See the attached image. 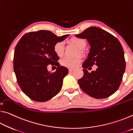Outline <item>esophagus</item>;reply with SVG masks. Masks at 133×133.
<instances>
[{"instance_id": "esophagus-1", "label": "esophagus", "mask_w": 133, "mask_h": 133, "mask_svg": "<svg viewBox=\"0 0 133 133\" xmlns=\"http://www.w3.org/2000/svg\"><path fill=\"white\" fill-rule=\"evenodd\" d=\"M74 70H75V69H73V68H70V69H69V72H70V73H71V72L73 71Z\"/></svg>"}]
</instances>
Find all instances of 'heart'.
<instances>
[{
    "label": "heart",
    "mask_w": 133,
    "mask_h": 133,
    "mask_svg": "<svg viewBox=\"0 0 133 133\" xmlns=\"http://www.w3.org/2000/svg\"><path fill=\"white\" fill-rule=\"evenodd\" d=\"M70 42L72 44L77 47L79 50H83L86 46V42L85 40L80 38H73ZM54 51L56 55L58 57L63 56L64 51V43L62 42H57L54 45ZM81 62V58L80 57L70 58L68 57H64L61 60V64L67 68H75L77 67Z\"/></svg>",
    "instance_id": "1"
}]
</instances>
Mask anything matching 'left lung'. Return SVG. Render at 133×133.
<instances>
[{"label": "left lung", "instance_id": "obj_1", "mask_svg": "<svg viewBox=\"0 0 133 133\" xmlns=\"http://www.w3.org/2000/svg\"><path fill=\"white\" fill-rule=\"evenodd\" d=\"M76 37L87 39L90 46L82 67L83 77L78 80L82 90L95 98H104L117 90L125 69L124 53L119 40L103 29L92 26ZM96 64V70L89 73Z\"/></svg>", "mask_w": 133, "mask_h": 133}]
</instances>
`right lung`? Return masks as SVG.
Masks as SVG:
<instances>
[{"instance_id":"add662e5","label":"right lung","mask_w":133,"mask_h":133,"mask_svg":"<svg viewBox=\"0 0 133 133\" xmlns=\"http://www.w3.org/2000/svg\"><path fill=\"white\" fill-rule=\"evenodd\" d=\"M69 35L58 37L50 31L39 30L24 35L16 46L13 69L22 90L31 100L48 101L62 89L63 81L69 70L57 62L59 57L54 45L62 42ZM49 64L58 67L55 73L47 70Z\"/></svg>"}]
</instances>
